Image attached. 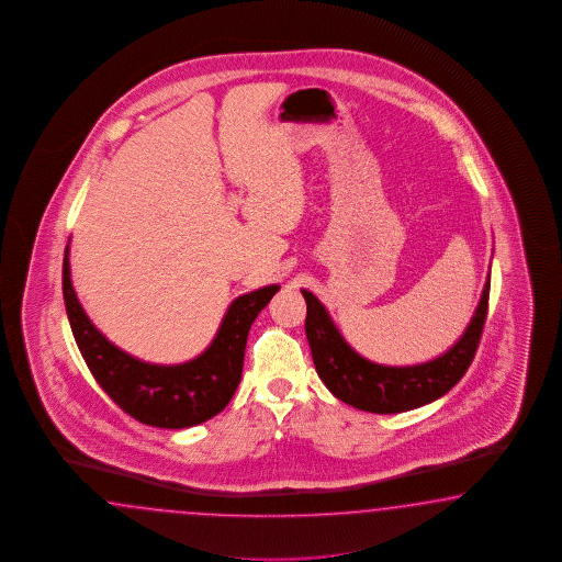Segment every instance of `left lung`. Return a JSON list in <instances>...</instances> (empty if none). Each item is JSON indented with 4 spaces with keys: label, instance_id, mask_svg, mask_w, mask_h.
I'll use <instances>...</instances> for the list:
<instances>
[{
    "label": "left lung",
    "instance_id": "8db88e82",
    "mask_svg": "<svg viewBox=\"0 0 562 562\" xmlns=\"http://www.w3.org/2000/svg\"><path fill=\"white\" fill-rule=\"evenodd\" d=\"M490 288L487 279L475 316L461 340L438 359L412 367H387L360 357L334 326L316 295L302 289L307 303L305 336L319 379L334 397L371 414H400L436 402L461 381L475 359L490 307Z\"/></svg>",
    "mask_w": 562,
    "mask_h": 562
}]
</instances>
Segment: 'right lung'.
<instances>
[{
  "label": "right lung",
  "mask_w": 562,
  "mask_h": 562,
  "mask_svg": "<svg viewBox=\"0 0 562 562\" xmlns=\"http://www.w3.org/2000/svg\"><path fill=\"white\" fill-rule=\"evenodd\" d=\"M279 285L250 291L232 302L212 345L181 364L134 359L101 334L75 295L69 246L63 259V297L75 342L100 387L128 416L155 428H191L231 403L243 376L246 338Z\"/></svg>",
  "instance_id": "add662e5"
}]
</instances>
